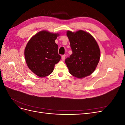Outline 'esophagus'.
I'll use <instances>...</instances> for the list:
<instances>
[{"label": "esophagus", "instance_id": "1", "mask_svg": "<svg viewBox=\"0 0 125 125\" xmlns=\"http://www.w3.org/2000/svg\"><path fill=\"white\" fill-rule=\"evenodd\" d=\"M65 57H66V55H63L62 56V61H64L65 59Z\"/></svg>", "mask_w": 125, "mask_h": 125}]
</instances>
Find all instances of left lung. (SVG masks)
I'll list each match as a JSON object with an SVG mask.
<instances>
[{"mask_svg": "<svg viewBox=\"0 0 125 125\" xmlns=\"http://www.w3.org/2000/svg\"><path fill=\"white\" fill-rule=\"evenodd\" d=\"M73 54L65 59L69 73L78 78L91 74L100 58V50L96 41L89 33L80 30L75 33L68 31Z\"/></svg>", "mask_w": 125, "mask_h": 125, "instance_id": "left-lung-1", "label": "left lung"}]
</instances>
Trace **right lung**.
<instances>
[{
    "label": "right lung",
    "instance_id": "right-lung-1",
    "mask_svg": "<svg viewBox=\"0 0 125 125\" xmlns=\"http://www.w3.org/2000/svg\"><path fill=\"white\" fill-rule=\"evenodd\" d=\"M59 34L42 31L33 36L25 47L24 56L29 68L40 77L52 73L61 59L55 40Z\"/></svg>",
    "mask_w": 125,
    "mask_h": 125
}]
</instances>
